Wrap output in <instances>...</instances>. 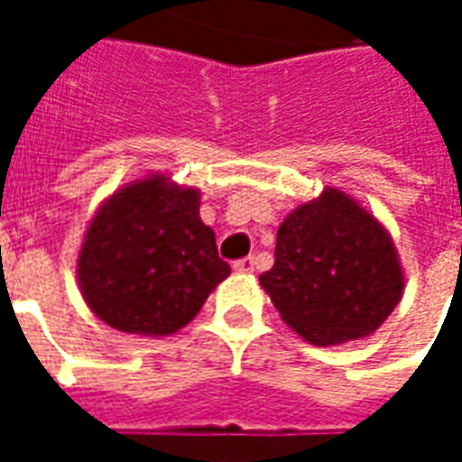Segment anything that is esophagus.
I'll return each mask as SVG.
<instances>
[{
  "label": "esophagus",
  "instance_id": "obj_1",
  "mask_svg": "<svg viewBox=\"0 0 462 462\" xmlns=\"http://www.w3.org/2000/svg\"><path fill=\"white\" fill-rule=\"evenodd\" d=\"M232 270L235 272H254V257H242L232 264Z\"/></svg>",
  "mask_w": 462,
  "mask_h": 462
}]
</instances>
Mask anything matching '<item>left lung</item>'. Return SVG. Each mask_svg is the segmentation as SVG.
I'll use <instances>...</instances> for the list:
<instances>
[{
    "label": "left lung",
    "mask_w": 462,
    "mask_h": 462,
    "mask_svg": "<svg viewBox=\"0 0 462 462\" xmlns=\"http://www.w3.org/2000/svg\"><path fill=\"white\" fill-rule=\"evenodd\" d=\"M262 290L291 331L314 346L364 339L403 297V267L388 230L339 188L301 202L277 230Z\"/></svg>",
    "instance_id": "obj_1"
}]
</instances>
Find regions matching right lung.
I'll use <instances>...</instances> for the list:
<instances>
[{
  "mask_svg": "<svg viewBox=\"0 0 462 462\" xmlns=\"http://www.w3.org/2000/svg\"><path fill=\"white\" fill-rule=\"evenodd\" d=\"M227 274L215 232L200 220V190L165 172L125 182L106 198L76 260L88 310L141 337L180 331Z\"/></svg>",
  "mask_w": 462,
  "mask_h": 462,
  "instance_id": "right-lung-1",
  "label": "right lung"
}]
</instances>
